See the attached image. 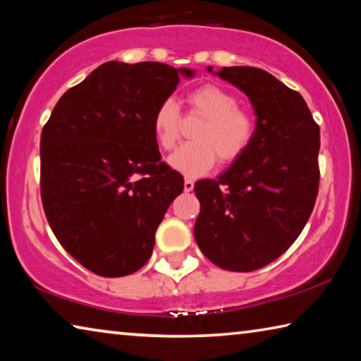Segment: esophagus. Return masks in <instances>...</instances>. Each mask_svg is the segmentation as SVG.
Wrapping results in <instances>:
<instances>
[{
    "mask_svg": "<svg viewBox=\"0 0 361 361\" xmlns=\"http://www.w3.org/2000/svg\"><path fill=\"white\" fill-rule=\"evenodd\" d=\"M192 189H194V181L186 178V180H185V192H191Z\"/></svg>",
    "mask_w": 361,
    "mask_h": 361,
    "instance_id": "obj_1",
    "label": "esophagus"
}]
</instances>
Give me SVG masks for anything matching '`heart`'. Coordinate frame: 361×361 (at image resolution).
<instances>
[{"instance_id": "heart-1", "label": "heart", "mask_w": 361, "mask_h": 361, "mask_svg": "<svg viewBox=\"0 0 361 361\" xmlns=\"http://www.w3.org/2000/svg\"><path fill=\"white\" fill-rule=\"evenodd\" d=\"M189 118H204L195 127V142L181 146L170 156L175 170L188 176H200L210 172L216 161L229 164L239 159L256 135V122L247 109L240 108L239 97L216 84L195 87L186 97ZM152 135L164 151H172L178 145L183 132V116L178 103L166 99L152 114Z\"/></svg>"}]
</instances>
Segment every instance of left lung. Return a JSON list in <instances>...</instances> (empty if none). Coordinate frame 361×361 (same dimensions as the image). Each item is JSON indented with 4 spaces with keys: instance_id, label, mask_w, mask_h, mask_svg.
I'll use <instances>...</instances> for the list:
<instances>
[{
    "instance_id": "obj_1",
    "label": "left lung",
    "mask_w": 361,
    "mask_h": 361,
    "mask_svg": "<svg viewBox=\"0 0 361 361\" xmlns=\"http://www.w3.org/2000/svg\"><path fill=\"white\" fill-rule=\"evenodd\" d=\"M218 76L248 95L256 135L223 175L194 185L200 202L194 237L213 264L250 272L285 253L314 210L320 127L301 94L271 73L223 66Z\"/></svg>"
}]
</instances>
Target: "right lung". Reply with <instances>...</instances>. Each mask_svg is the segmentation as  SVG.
<instances>
[{
  "mask_svg": "<svg viewBox=\"0 0 361 361\" xmlns=\"http://www.w3.org/2000/svg\"><path fill=\"white\" fill-rule=\"evenodd\" d=\"M192 71L161 62H106L60 97L41 132V200L57 240L102 277L151 258L154 234L183 192L161 161L152 114Z\"/></svg>",
  "mask_w": 361,
  "mask_h": 361,
  "instance_id": "add662e5",
  "label": "right lung"
}]
</instances>
